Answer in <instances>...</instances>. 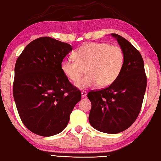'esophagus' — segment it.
<instances>
[{"mask_svg":"<svg viewBox=\"0 0 161 161\" xmlns=\"http://www.w3.org/2000/svg\"><path fill=\"white\" fill-rule=\"evenodd\" d=\"M81 97L82 98H84V97H85L86 96V92H85V91H83V92H81Z\"/></svg>","mask_w":161,"mask_h":161,"instance_id":"34e87169","label":"esophagus"}]
</instances>
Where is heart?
Segmentation results:
<instances>
[{
    "mask_svg": "<svg viewBox=\"0 0 161 161\" xmlns=\"http://www.w3.org/2000/svg\"><path fill=\"white\" fill-rule=\"evenodd\" d=\"M74 57L75 60L69 57L64 58L61 69L69 80L76 82L85 68L88 75L75 85L82 90L97 84L102 87L110 85L120 75L125 63L122 48L107 43L84 44L75 51Z\"/></svg>",
    "mask_w": 161,
    "mask_h": 161,
    "instance_id": "1",
    "label": "heart"
}]
</instances>
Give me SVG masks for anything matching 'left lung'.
<instances>
[{"instance_id": "left-lung-1", "label": "left lung", "mask_w": 161, "mask_h": 161, "mask_svg": "<svg viewBox=\"0 0 161 161\" xmlns=\"http://www.w3.org/2000/svg\"><path fill=\"white\" fill-rule=\"evenodd\" d=\"M110 35L123 51V69L118 78L108 87L87 94L92 103L89 121L97 130L116 134L130 127L138 116L147 78L140 53L121 36Z\"/></svg>"}]
</instances>
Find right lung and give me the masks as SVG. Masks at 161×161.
<instances>
[{"instance_id": "1", "label": "right lung", "mask_w": 161, "mask_h": 161, "mask_svg": "<svg viewBox=\"0 0 161 161\" xmlns=\"http://www.w3.org/2000/svg\"><path fill=\"white\" fill-rule=\"evenodd\" d=\"M72 51L70 44L41 37L29 43L15 65L14 98L24 125L41 136H52L67 127L81 92L61 69Z\"/></svg>"}]
</instances>
